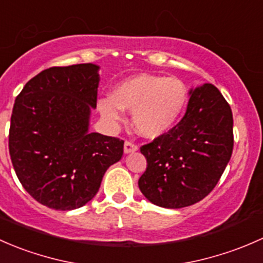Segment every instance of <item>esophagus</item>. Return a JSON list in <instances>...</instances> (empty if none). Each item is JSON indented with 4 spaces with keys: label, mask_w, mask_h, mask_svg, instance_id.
<instances>
[{
    "label": "esophagus",
    "mask_w": 263,
    "mask_h": 263,
    "mask_svg": "<svg viewBox=\"0 0 263 263\" xmlns=\"http://www.w3.org/2000/svg\"><path fill=\"white\" fill-rule=\"evenodd\" d=\"M138 151V147L132 142H125L124 144V153L129 154V153H134V152Z\"/></svg>",
    "instance_id": "1"
}]
</instances>
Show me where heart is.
Returning a JSON list of instances; mask_svg holds the SVG:
<instances>
[{
  "label": "heart",
  "mask_w": 263,
  "mask_h": 263,
  "mask_svg": "<svg viewBox=\"0 0 263 263\" xmlns=\"http://www.w3.org/2000/svg\"><path fill=\"white\" fill-rule=\"evenodd\" d=\"M187 97V90L178 78L140 73L118 83L112 96L100 100L99 111L107 123L116 124L123 119L124 110H130L135 132L154 139L177 125Z\"/></svg>",
  "instance_id": "1"
}]
</instances>
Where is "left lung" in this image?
<instances>
[{
  "label": "left lung",
  "instance_id": "left-lung-1",
  "mask_svg": "<svg viewBox=\"0 0 263 263\" xmlns=\"http://www.w3.org/2000/svg\"><path fill=\"white\" fill-rule=\"evenodd\" d=\"M182 120L140 148L147 170L138 185L157 206L181 209L196 204L220 180L233 152L231 106L212 83L191 88Z\"/></svg>",
  "mask_w": 263,
  "mask_h": 263
}]
</instances>
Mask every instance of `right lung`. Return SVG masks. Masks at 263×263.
<instances>
[{"mask_svg":"<svg viewBox=\"0 0 263 263\" xmlns=\"http://www.w3.org/2000/svg\"><path fill=\"white\" fill-rule=\"evenodd\" d=\"M100 67H53L31 78L15 100L9 149L17 178L36 201L73 210L91 201L124 142L90 133Z\"/></svg>","mask_w":263,"mask_h":263,"instance_id":"right-lung-1","label":"right lung"}]
</instances>
